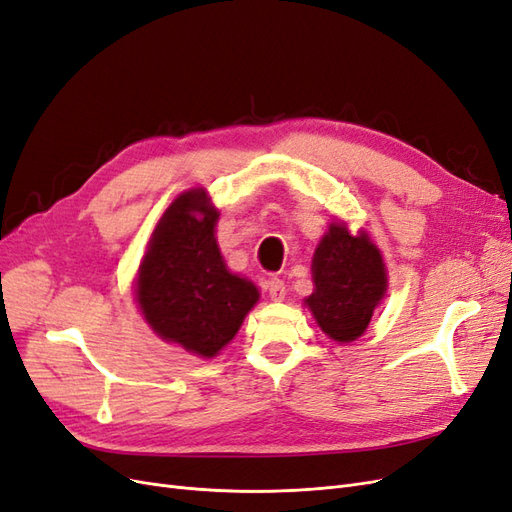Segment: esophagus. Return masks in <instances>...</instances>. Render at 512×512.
I'll return each mask as SVG.
<instances>
[{
  "label": "esophagus",
  "instance_id": "34e87169",
  "mask_svg": "<svg viewBox=\"0 0 512 512\" xmlns=\"http://www.w3.org/2000/svg\"><path fill=\"white\" fill-rule=\"evenodd\" d=\"M265 288H267V292H269V297H271V301H284V297H286V284H284V280H280V277H269V280L265 282Z\"/></svg>",
  "mask_w": 512,
  "mask_h": 512
}]
</instances>
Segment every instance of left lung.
Segmentation results:
<instances>
[{
	"mask_svg": "<svg viewBox=\"0 0 512 512\" xmlns=\"http://www.w3.org/2000/svg\"><path fill=\"white\" fill-rule=\"evenodd\" d=\"M312 273L316 288L305 305L318 327L333 342H354L386 292V269L376 243L363 230L350 235L346 224L333 222L316 247Z\"/></svg>",
	"mask_w": 512,
	"mask_h": 512,
	"instance_id": "left-lung-1",
	"label": "left lung"
}]
</instances>
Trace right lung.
Returning <instances> with one entry per match:
<instances>
[{"label": "right lung", "mask_w": 512, "mask_h": 512, "mask_svg": "<svg viewBox=\"0 0 512 512\" xmlns=\"http://www.w3.org/2000/svg\"><path fill=\"white\" fill-rule=\"evenodd\" d=\"M220 211L205 190L177 196L138 267L136 303L164 342L211 359L237 335L258 288L230 273L215 241Z\"/></svg>", "instance_id": "1"}]
</instances>
